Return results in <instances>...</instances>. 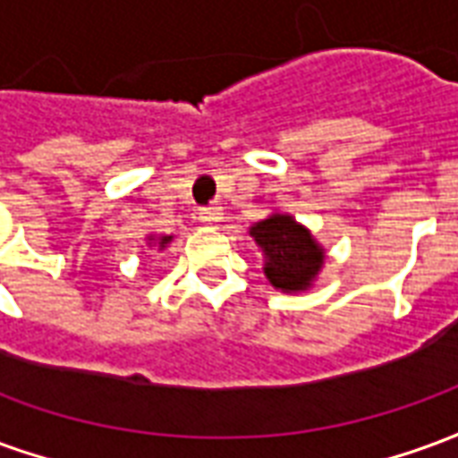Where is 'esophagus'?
<instances>
[{"instance_id":"1","label":"esophagus","mask_w":458,"mask_h":458,"mask_svg":"<svg viewBox=\"0 0 458 458\" xmlns=\"http://www.w3.org/2000/svg\"><path fill=\"white\" fill-rule=\"evenodd\" d=\"M200 223H206V225H218L220 218H223V213H220L218 206H208V208H200Z\"/></svg>"}]
</instances>
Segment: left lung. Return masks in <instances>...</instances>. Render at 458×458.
<instances>
[{
	"label": "left lung",
	"mask_w": 458,
	"mask_h": 458,
	"mask_svg": "<svg viewBox=\"0 0 458 458\" xmlns=\"http://www.w3.org/2000/svg\"><path fill=\"white\" fill-rule=\"evenodd\" d=\"M250 233L267 255L265 272L277 289L284 292L307 289L309 282L317 277V272L324 265V252L309 235V230L297 225L289 216L259 220Z\"/></svg>",
	"instance_id": "8db88e82"
}]
</instances>
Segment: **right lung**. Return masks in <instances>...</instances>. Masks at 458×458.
Listing matches in <instances>:
<instances>
[{
    "label": "right lung",
    "instance_id": "obj_1",
    "mask_svg": "<svg viewBox=\"0 0 458 458\" xmlns=\"http://www.w3.org/2000/svg\"><path fill=\"white\" fill-rule=\"evenodd\" d=\"M164 242H169V238H164V240H161V245H164Z\"/></svg>",
    "mask_w": 458,
    "mask_h": 458
}]
</instances>
